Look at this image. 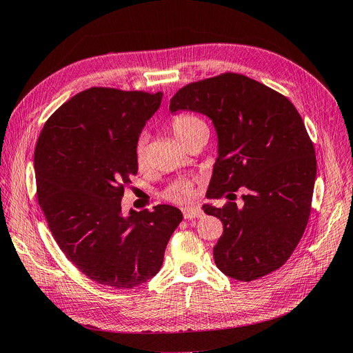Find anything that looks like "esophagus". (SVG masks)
Listing matches in <instances>:
<instances>
[{
    "instance_id": "obj_1",
    "label": "esophagus",
    "mask_w": 353,
    "mask_h": 353,
    "mask_svg": "<svg viewBox=\"0 0 353 353\" xmlns=\"http://www.w3.org/2000/svg\"><path fill=\"white\" fill-rule=\"evenodd\" d=\"M183 213L185 219H197L203 216V212L200 208H184Z\"/></svg>"
}]
</instances>
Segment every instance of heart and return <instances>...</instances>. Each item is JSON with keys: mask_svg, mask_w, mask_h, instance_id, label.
Listing matches in <instances>:
<instances>
[{"mask_svg": "<svg viewBox=\"0 0 353 353\" xmlns=\"http://www.w3.org/2000/svg\"><path fill=\"white\" fill-rule=\"evenodd\" d=\"M206 126L205 122H203L200 117L190 114V113H183L175 116L172 121H170V131L175 135L176 140L179 143H185L188 138L193 137L200 128ZM135 156H137V162L138 165H144L147 160V154H145V147H144V140L141 138L140 141L137 143V150H135ZM193 184L188 183V181H178V183L170 184L166 191H165V197L168 200H172L175 203H188L193 199Z\"/></svg>", "mask_w": 353, "mask_h": 353, "instance_id": "b5f03b06", "label": "heart"}]
</instances>
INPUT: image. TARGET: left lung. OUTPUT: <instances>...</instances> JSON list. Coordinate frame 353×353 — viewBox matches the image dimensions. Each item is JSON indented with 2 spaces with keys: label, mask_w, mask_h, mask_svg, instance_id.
Segmentation results:
<instances>
[{
  "label": "left lung",
  "mask_w": 353,
  "mask_h": 353,
  "mask_svg": "<svg viewBox=\"0 0 353 353\" xmlns=\"http://www.w3.org/2000/svg\"><path fill=\"white\" fill-rule=\"evenodd\" d=\"M170 113L208 116L218 135V157L208 199L231 200L243 188V206L203 205L223 223L213 248L218 268L253 281L290 258L311 213L316 176L314 144L284 95L239 73H223L181 88Z\"/></svg>",
  "instance_id": "left-lung-1"
}]
</instances>
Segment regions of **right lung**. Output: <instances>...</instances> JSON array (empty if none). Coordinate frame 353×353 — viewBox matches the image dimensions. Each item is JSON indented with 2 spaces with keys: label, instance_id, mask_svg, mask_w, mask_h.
I'll use <instances>...</instances> for the list:
<instances>
[{
  "label": "right lung",
  "instance_id": "obj_1",
  "mask_svg": "<svg viewBox=\"0 0 353 353\" xmlns=\"http://www.w3.org/2000/svg\"><path fill=\"white\" fill-rule=\"evenodd\" d=\"M162 92L90 88L51 114L39 134L37 194L52 237L77 268L114 288L160 271L179 209L122 212L123 185L137 175V143Z\"/></svg>",
  "mask_w": 353,
  "mask_h": 353
}]
</instances>
